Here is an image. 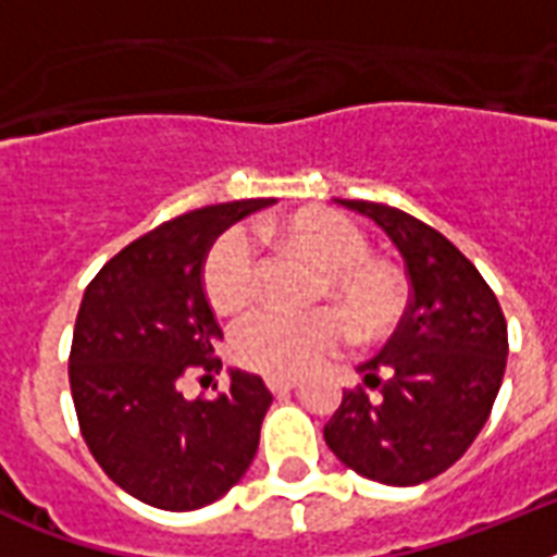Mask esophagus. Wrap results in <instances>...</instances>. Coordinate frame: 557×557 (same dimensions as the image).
<instances>
[{"label": "esophagus", "mask_w": 557, "mask_h": 557, "mask_svg": "<svg viewBox=\"0 0 557 557\" xmlns=\"http://www.w3.org/2000/svg\"><path fill=\"white\" fill-rule=\"evenodd\" d=\"M265 384H269V389L274 393V396H283V393L297 387L295 379H265Z\"/></svg>", "instance_id": "34e87169"}]
</instances>
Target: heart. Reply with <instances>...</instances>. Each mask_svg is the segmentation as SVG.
<instances>
[{"label":"heart","instance_id":"heart-1","mask_svg":"<svg viewBox=\"0 0 557 557\" xmlns=\"http://www.w3.org/2000/svg\"><path fill=\"white\" fill-rule=\"evenodd\" d=\"M283 248L321 269L314 297L330 306L306 314L262 312L234 332L236 361L269 379L314 370L352 332L361 344L389 338L407 314V286L396 265L372 257L364 231L341 213L304 208L271 227ZM201 286L219 314H245L260 295L253 243L231 227L210 245Z\"/></svg>","mask_w":557,"mask_h":557}]
</instances>
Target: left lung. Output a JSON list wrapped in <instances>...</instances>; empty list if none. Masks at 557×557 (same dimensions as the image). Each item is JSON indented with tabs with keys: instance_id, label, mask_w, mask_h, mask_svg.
Returning a JSON list of instances; mask_svg holds the SVG:
<instances>
[{
	"instance_id": "obj_1",
	"label": "left lung",
	"mask_w": 557,
	"mask_h": 557,
	"mask_svg": "<svg viewBox=\"0 0 557 557\" xmlns=\"http://www.w3.org/2000/svg\"><path fill=\"white\" fill-rule=\"evenodd\" d=\"M370 216L405 257L410 304L379 356L358 367L323 440L356 474L384 485L428 483L457 462L492 416L509 332L474 262L405 210L335 199ZM379 388L375 397L366 387Z\"/></svg>"
}]
</instances>
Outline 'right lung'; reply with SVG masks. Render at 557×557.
Returning a JSON list of instances; mask_svg holds the SVG:
<instances>
[{
	"mask_svg": "<svg viewBox=\"0 0 557 557\" xmlns=\"http://www.w3.org/2000/svg\"><path fill=\"white\" fill-rule=\"evenodd\" d=\"M274 199L210 205L138 236L95 274L74 323L69 384L86 445L135 500L193 511L219 500L251 466L271 393L231 370L216 398H185L182 381L219 372L222 338L201 265L236 219Z\"/></svg>",
	"mask_w": 557,
	"mask_h": 557,
	"instance_id": "obj_1",
	"label": "right lung"
}]
</instances>
